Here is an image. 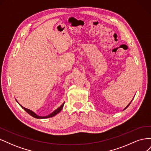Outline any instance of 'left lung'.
Listing matches in <instances>:
<instances>
[{
  "label": "left lung",
  "instance_id": "8db88e82",
  "mask_svg": "<svg viewBox=\"0 0 151 151\" xmlns=\"http://www.w3.org/2000/svg\"><path fill=\"white\" fill-rule=\"evenodd\" d=\"M129 105H128V106H129Z\"/></svg>",
  "mask_w": 151,
  "mask_h": 151
}]
</instances>
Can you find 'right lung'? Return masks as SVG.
Segmentation results:
<instances>
[{
    "mask_svg": "<svg viewBox=\"0 0 151 151\" xmlns=\"http://www.w3.org/2000/svg\"><path fill=\"white\" fill-rule=\"evenodd\" d=\"M63 105H64V103H63L61 106L59 107L58 108H57L56 110H55L53 113H52L51 114H50V115H48V116H38V115H36V114H35L33 111H32L31 110H30V109H27V108H24V107H22L21 105H20V106L23 108L24 110L28 113L29 115H30L31 116H32L33 117H34V118H38V119H42V118H50V117H52V116H55V115H57V113H58L59 112H60L61 110H62V108H63Z\"/></svg>",
    "mask_w": 151,
    "mask_h": 151,
    "instance_id": "obj_1",
    "label": "right lung"
}]
</instances>
